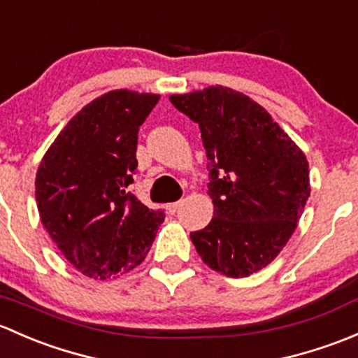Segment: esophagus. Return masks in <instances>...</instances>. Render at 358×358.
Wrapping results in <instances>:
<instances>
[{"instance_id": "34e87169", "label": "esophagus", "mask_w": 358, "mask_h": 358, "mask_svg": "<svg viewBox=\"0 0 358 358\" xmlns=\"http://www.w3.org/2000/svg\"><path fill=\"white\" fill-rule=\"evenodd\" d=\"M180 206V201H174V203H167L165 205V208H167V212H171V213H174L176 210H178Z\"/></svg>"}]
</instances>
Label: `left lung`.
I'll list each match as a JSON object with an SVG mask.
<instances>
[{"label":"left lung","instance_id":"left-lung-1","mask_svg":"<svg viewBox=\"0 0 358 358\" xmlns=\"http://www.w3.org/2000/svg\"><path fill=\"white\" fill-rule=\"evenodd\" d=\"M200 125L213 217L191 233L212 271L246 278L267 267L296 229L310 196L308 162L271 113L226 86L169 96Z\"/></svg>","mask_w":358,"mask_h":358}]
</instances>
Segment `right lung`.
Returning <instances> with one entry per match:
<instances>
[{"mask_svg": "<svg viewBox=\"0 0 358 358\" xmlns=\"http://www.w3.org/2000/svg\"><path fill=\"white\" fill-rule=\"evenodd\" d=\"M160 94L113 90L83 106L36 172L39 219L62 255L91 279L119 278L148 255L164 212L127 191L139 125Z\"/></svg>", "mask_w": 358, "mask_h": 358, "instance_id": "obj_1", "label": "right lung"}]
</instances>
